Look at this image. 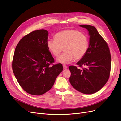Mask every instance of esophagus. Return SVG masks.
I'll return each instance as SVG.
<instances>
[{"instance_id": "1", "label": "esophagus", "mask_w": 121, "mask_h": 121, "mask_svg": "<svg viewBox=\"0 0 121 121\" xmlns=\"http://www.w3.org/2000/svg\"><path fill=\"white\" fill-rule=\"evenodd\" d=\"M63 67L64 69H66L67 68V66L65 65H63Z\"/></svg>"}]
</instances>
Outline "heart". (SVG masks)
I'll use <instances>...</instances> for the list:
<instances>
[{
	"mask_svg": "<svg viewBox=\"0 0 121 121\" xmlns=\"http://www.w3.org/2000/svg\"><path fill=\"white\" fill-rule=\"evenodd\" d=\"M47 46L55 56H58L64 49L65 52L56 60L61 63H69L75 59L80 60L85 56L88 50L89 40L85 33L68 29L56 33L55 38L48 40Z\"/></svg>",
	"mask_w": 121,
	"mask_h": 121,
	"instance_id": "heart-1",
	"label": "heart"
}]
</instances>
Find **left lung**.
<instances>
[{
	"label": "left lung",
	"mask_w": 121,
	"mask_h": 121,
	"mask_svg": "<svg viewBox=\"0 0 121 121\" xmlns=\"http://www.w3.org/2000/svg\"><path fill=\"white\" fill-rule=\"evenodd\" d=\"M87 29L90 35L88 50L85 56L77 62L80 67H69V81L76 90L85 94H92L101 89L110 77L111 56L109 46L97 29L90 25H80Z\"/></svg>",
	"instance_id": "obj_1"
}]
</instances>
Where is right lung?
<instances>
[{
    "mask_svg": "<svg viewBox=\"0 0 121 121\" xmlns=\"http://www.w3.org/2000/svg\"><path fill=\"white\" fill-rule=\"evenodd\" d=\"M48 36L46 30L32 31L20 40L14 51L13 72L22 88L31 95L48 91L63 69L60 63L53 64L54 59L47 46Z\"/></svg>",
    "mask_w": 121,
    "mask_h": 121,
    "instance_id": "add662e5",
    "label": "right lung"
}]
</instances>
